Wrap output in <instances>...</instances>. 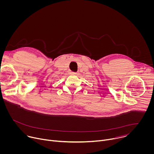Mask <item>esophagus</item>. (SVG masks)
Masks as SVG:
<instances>
[{"mask_svg":"<svg viewBox=\"0 0 154 154\" xmlns=\"http://www.w3.org/2000/svg\"><path fill=\"white\" fill-rule=\"evenodd\" d=\"M70 74H72V75H75V74H77V72H70Z\"/></svg>","mask_w":154,"mask_h":154,"instance_id":"34e87169","label":"esophagus"}]
</instances>
